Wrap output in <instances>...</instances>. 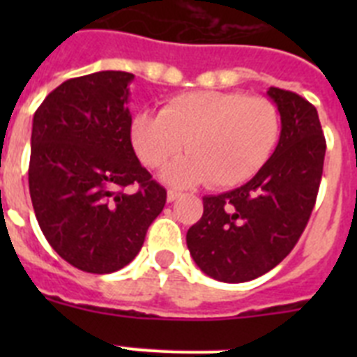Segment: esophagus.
<instances>
[{"instance_id": "obj_1", "label": "esophagus", "mask_w": 357, "mask_h": 357, "mask_svg": "<svg viewBox=\"0 0 357 357\" xmlns=\"http://www.w3.org/2000/svg\"><path fill=\"white\" fill-rule=\"evenodd\" d=\"M178 197H181V193H178V191H173V189H169L168 195H166V198H168V202H175Z\"/></svg>"}]
</instances>
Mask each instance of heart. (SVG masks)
I'll list each match as a JSON object with an SVG mask.
<instances>
[{
  "instance_id": "b5f03b06",
  "label": "heart",
  "mask_w": 357,
  "mask_h": 357,
  "mask_svg": "<svg viewBox=\"0 0 357 357\" xmlns=\"http://www.w3.org/2000/svg\"><path fill=\"white\" fill-rule=\"evenodd\" d=\"M279 134V110L270 100L222 91L178 94L160 112H139L130 123L132 146L150 168L164 166L185 144L189 155L162 173L178 188L247 182L270 159Z\"/></svg>"
}]
</instances>
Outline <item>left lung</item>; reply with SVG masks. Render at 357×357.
Instances as JSON below:
<instances>
[{
	"label": "left lung",
	"instance_id": "obj_1",
	"mask_svg": "<svg viewBox=\"0 0 357 357\" xmlns=\"http://www.w3.org/2000/svg\"><path fill=\"white\" fill-rule=\"evenodd\" d=\"M280 114L275 151L254 178L204 197V214L188 230L189 254L206 275L247 282L275 268L293 250L313 213L326 137L318 112L291 91H266Z\"/></svg>",
	"mask_w": 357,
	"mask_h": 357
}]
</instances>
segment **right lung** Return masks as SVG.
I'll list each match as a JSON object with an SVG mask.
<instances>
[{
	"label": "right lung",
	"instance_id": "right-lung-1",
	"mask_svg": "<svg viewBox=\"0 0 357 357\" xmlns=\"http://www.w3.org/2000/svg\"><path fill=\"white\" fill-rule=\"evenodd\" d=\"M132 80L125 71L71 78L33 114L28 184L36 218L53 250L82 272L103 275L134 261L166 204V189L132 146Z\"/></svg>",
	"mask_w": 357,
	"mask_h": 357
}]
</instances>
